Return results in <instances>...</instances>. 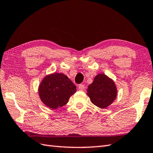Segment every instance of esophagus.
Segmentation results:
<instances>
[{"mask_svg": "<svg viewBox=\"0 0 153 153\" xmlns=\"http://www.w3.org/2000/svg\"><path fill=\"white\" fill-rule=\"evenodd\" d=\"M78 89L80 91H83L85 89V85H84L83 84H80V85H79L78 86Z\"/></svg>", "mask_w": 153, "mask_h": 153, "instance_id": "34e87169", "label": "esophagus"}]
</instances>
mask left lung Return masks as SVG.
Segmentation results:
<instances>
[{
    "label": "left lung",
    "instance_id": "left-lung-1",
    "mask_svg": "<svg viewBox=\"0 0 153 153\" xmlns=\"http://www.w3.org/2000/svg\"><path fill=\"white\" fill-rule=\"evenodd\" d=\"M87 95L93 105L106 108L114 101L117 97V87L113 79L105 74L97 75L87 89Z\"/></svg>",
    "mask_w": 153,
    "mask_h": 153
}]
</instances>
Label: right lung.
Instances as JSON below:
<instances>
[{
	"instance_id": "1",
	"label": "right lung",
	"mask_w": 153,
	"mask_h": 153,
	"mask_svg": "<svg viewBox=\"0 0 153 153\" xmlns=\"http://www.w3.org/2000/svg\"><path fill=\"white\" fill-rule=\"evenodd\" d=\"M76 92V85L62 73L54 72L47 75L38 88L42 102L53 110L66 105L70 97Z\"/></svg>"
}]
</instances>
